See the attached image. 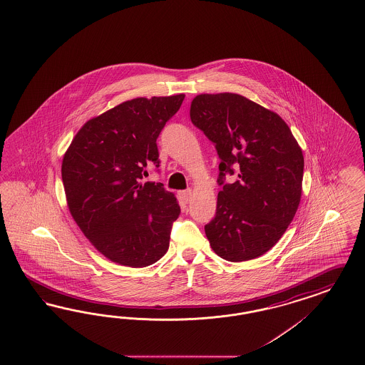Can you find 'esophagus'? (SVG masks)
Masks as SVG:
<instances>
[{
  "mask_svg": "<svg viewBox=\"0 0 365 365\" xmlns=\"http://www.w3.org/2000/svg\"><path fill=\"white\" fill-rule=\"evenodd\" d=\"M191 197H192V190H191V188L183 190V191L179 192V199H180L183 203H188V202L191 200Z\"/></svg>",
  "mask_w": 365,
  "mask_h": 365,
  "instance_id": "obj_1",
  "label": "esophagus"
}]
</instances>
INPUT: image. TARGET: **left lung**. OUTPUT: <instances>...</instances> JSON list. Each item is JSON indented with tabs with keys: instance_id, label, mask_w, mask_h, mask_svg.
<instances>
[{
	"instance_id": "obj_1",
	"label": "left lung",
	"mask_w": 365,
	"mask_h": 365,
	"mask_svg": "<svg viewBox=\"0 0 365 365\" xmlns=\"http://www.w3.org/2000/svg\"><path fill=\"white\" fill-rule=\"evenodd\" d=\"M191 122L220 155L217 212L205 226L215 255L242 262L265 255L287 232L302 194L304 155L284 119L238 93H202ZM239 173L222 185L226 173Z\"/></svg>"
}]
</instances>
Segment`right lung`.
Returning a JSON list of instances; mask_svg holds the SVG:
<instances>
[{"label":"right lung","mask_w":365,"mask_h":365,"mask_svg":"<svg viewBox=\"0 0 365 365\" xmlns=\"http://www.w3.org/2000/svg\"><path fill=\"white\" fill-rule=\"evenodd\" d=\"M183 93L136 98L89 119L68 147L61 177L80 230L112 262L153 265L166 255L180 214L173 192L145 182L159 167L156 139L182 106Z\"/></svg>","instance_id":"add662e5"}]
</instances>
